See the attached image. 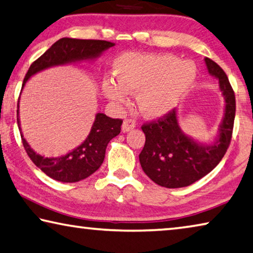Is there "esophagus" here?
<instances>
[{"mask_svg":"<svg viewBox=\"0 0 253 253\" xmlns=\"http://www.w3.org/2000/svg\"><path fill=\"white\" fill-rule=\"evenodd\" d=\"M135 128V123L131 119H126L122 125V131L123 133H128V131L133 130Z\"/></svg>","mask_w":253,"mask_h":253,"instance_id":"1","label":"esophagus"}]
</instances>
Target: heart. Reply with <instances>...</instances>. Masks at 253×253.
<instances>
[{
	"label": "heart",
	"instance_id": "1",
	"mask_svg": "<svg viewBox=\"0 0 253 253\" xmlns=\"http://www.w3.org/2000/svg\"><path fill=\"white\" fill-rule=\"evenodd\" d=\"M115 80L101 83L103 97L115 105L137 92L136 102L144 117L158 119L173 111L189 93L197 67L172 54L125 53L112 63Z\"/></svg>",
	"mask_w": 253,
	"mask_h": 253
}]
</instances>
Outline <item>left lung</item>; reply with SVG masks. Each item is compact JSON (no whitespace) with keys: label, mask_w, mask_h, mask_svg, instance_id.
Wrapping results in <instances>:
<instances>
[{"label":"left lung","mask_w":253,"mask_h":253,"mask_svg":"<svg viewBox=\"0 0 253 253\" xmlns=\"http://www.w3.org/2000/svg\"><path fill=\"white\" fill-rule=\"evenodd\" d=\"M208 73L218 80L224 97L223 118L213 142L203 143L183 133L178 110L156 123L142 127L145 145L139 162L152 181L166 188H181L205 177L226 153L230 145L235 117V95L228 79L214 61L205 58Z\"/></svg>","instance_id":"left-lung-1"}]
</instances>
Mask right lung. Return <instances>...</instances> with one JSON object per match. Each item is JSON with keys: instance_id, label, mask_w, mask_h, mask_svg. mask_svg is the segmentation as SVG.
Here are the masks:
<instances>
[{"instance_id": "1", "label": "right lung", "mask_w": 253, "mask_h": 253, "mask_svg": "<svg viewBox=\"0 0 253 253\" xmlns=\"http://www.w3.org/2000/svg\"><path fill=\"white\" fill-rule=\"evenodd\" d=\"M115 46L114 42L106 40H86L74 38H62L51 45L40 57L35 61L28 70L22 83V90L31 76L55 66L70 65L81 62H92L100 57L103 51ZM19 103L17 122L21 134L23 146L36 166L48 177L61 182H78L94 173L103 162L108 143L120 133L122 119H112L105 114L98 112L91 130L86 138L65 155L56 158H45L31 148L23 137L21 123L19 117Z\"/></svg>"}]
</instances>
